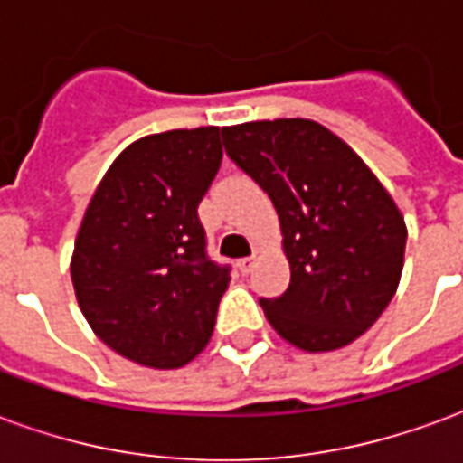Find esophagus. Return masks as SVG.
I'll return each mask as SVG.
<instances>
[{"instance_id": "esophagus-1", "label": "esophagus", "mask_w": 463, "mask_h": 463, "mask_svg": "<svg viewBox=\"0 0 463 463\" xmlns=\"http://www.w3.org/2000/svg\"><path fill=\"white\" fill-rule=\"evenodd\" d=\"M258 258H260V255H258V250H255L250 255V258H242V260H238V270H241L242 275H248V272H250L252 268H255V262H258Z\"/></svg>"}]
</instances>
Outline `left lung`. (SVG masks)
I'll return each mask as SVG.
<instances>
[{
	"mask_svg": "<svg viewBox=\"0 0 463 463\" xmlns=\"http://www.w3.org/2000/svg\"><path fill=\"white\" fill-rule=\"evenodd\" d=\"M232 161L280 215L290 288L260 300L272 330L305 352L347 347L399 288L407 225L357 153L310 118L222 128Z\"/></svg>",
	"mask_w": 463,
	"mask_h": 463,
	"instance_id": "8db88e82",
	"label": "left lung"
}]
</instances>
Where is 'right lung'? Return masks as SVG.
<instances>
[{
  "label": "right lung",
  "instance_id": "right-lung-1",
  "mask_svg": "<svg viewBox=\"0 0 463 463\" xmlns=\"http://www.w3.org/2000/svg\"><path fill=\"white\" fill-rule=\"evenodd\" d=\"M222 128L133 141L89 201L71 255L76 300L96 337L136 364L178 369L215 327L231 270L205 252L198 205L222 161Z\"/></svg>",
  "mask_w": 463,
  "mask_h": 463
}]
</instances>
